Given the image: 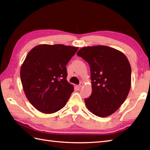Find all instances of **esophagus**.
<instances>
[{"instance_id": "esophagus-1", "label": "esophagus", "mask_w": 150, "mask_h": 150, "mask_svg": "<svg viewBox=\"0 0 150 150\" xmlns=\"http://www.w3.org/2000/svg\"><path fill=\"white\" fill-rule=\"evenodd\" d=\"M82 84H83V83H82V82H81L80 84H79V85L78 86V88H81V87H82Z\"/></svg>"}]
</instances>
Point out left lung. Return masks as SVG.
I'll return each mask as SVG.
<instances>
[{"mask_svg":"<svg viewBox=\"0 0 150 150\" xmlns=\"http://www.w3.org/2000/svg\"><path fill=\"white\" fill-rule=\"evenodd\" d=\"M77 55L90 65L92 92L85 104L100 117L113 114L125 101L131 88L132 69L127 57L106 46L84 47Z\"/></svg>","mask_w":150,"mask_h":150,"instance_id":"obj_1","label":"left lung"}]
</instances>
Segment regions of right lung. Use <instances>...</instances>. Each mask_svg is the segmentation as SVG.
I'll use <instances>...</instances> for the list:
<instances>
[{
    "instance_id": "add662e5",
    "label": "right lung",
    "mask_w": 150,
    "mask_h": 150,
    "mask_svg": "<svg viewBox=\"0 0 150 150\" xmlns=\"http://www.w3.org/2000/svg\"><path fill=\"white\" fill-rule=\"evenodd\" d=\"M79 47L41 44L28 53L21 69L25 95L40 112L53 113L65 106L74 90L67 81L66 66Z\"/></svg>"
}]
</instances>
